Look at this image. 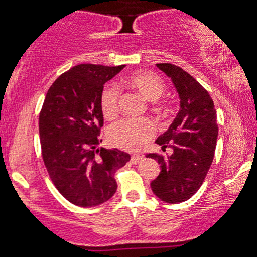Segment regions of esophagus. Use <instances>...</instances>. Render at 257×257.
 I'll return each instance as SVG.
<instances>
[{
	"instance_id": "34e87169",
	"label": "esophagus",
	"mask_w": 257,
	"mask_h": 257,
	"mask_svg": "<svg viewBox=\"0 0 257 257\" xmlns=\"http://www.w3.org/2000/svg\"><path fill=\"white\" fill-rule=\"evenodd\" d=\"M142 161H143V157H142V156H140V155H134V156H132V157H131V162L133 165L140 164V162H142Z\"/></svg>"
}]
</instances>
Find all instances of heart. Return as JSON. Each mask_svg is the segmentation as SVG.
<instances>
[{"mask_svg": "<svg viewBox=\"0 0 257 257\" xmlns=\"http://www.w3.org/2000/svg\"><path fill=\"white\" fill-rule=\"evenodd\" d=\"M126 83L143 96L147 101H157L166 91L164 80L151 72H138L126 78ZM119 90L114 83L106 85L100 93V109L107 120L117 115ZM155 134V126L148 119H121L107 131V138L112 146L121 150H140Z\"/></svg>", "mask_w": 257, "mask_h": 257, "instance_id": "b5f03b06", "label": "heart"}]
</instances>
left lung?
I'll return each instance as SVG.
<instances>
[{
  "label": "left lung",
  "mask_w": 257,
  "mask_h": 257,
  "mask_svg": "<svg viewBox=\"0 0 257 257\" xmlns=\"http://www.w3.org/2000/svg\"><path fill=\"white\" fill-rule=\"evenodd\" d=\"M157 67L171 78L180 110L169 129L156 140L164 152L171 148V153L147 155L161 169L151 188L162 201L177 204L199 190L209 171L218 138L217 112L208 91L188 72L170 63Z\"/></svg>",
  "instance_id": "obj_1"
}]
</instances>
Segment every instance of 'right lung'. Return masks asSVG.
<instances>
[{
  "label": "right lung",
  "instance_id": "add662e5",
  "mask_svg": "<svg viewBox=\"0 0 257 257\" xmlns=\"http://www.w3.org/2000/svg\"><path fill=\"white\" fill-rule=\"evenodd\" d=\"M125 66L78 64L48 90L39 115L42 155L59 193L72 204L90 208L116 191L115 172L131 160L116 148H97L104 116L100 93Z\"/></svg>",
  "mask_w": 257,
  "mask_h": 257
}]
</instances>
